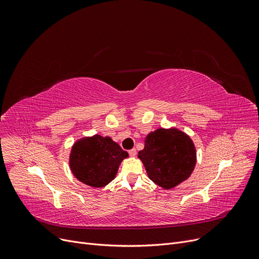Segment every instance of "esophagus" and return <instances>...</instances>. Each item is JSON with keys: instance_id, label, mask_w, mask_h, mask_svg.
<instances>
[{"instance_id": "34e87169", "label": "esophagus", "mask_w": 259, "mask_h": 259, "mask_svg": "<svg viewBox=\"0 0 259 259\" xmlns=\"http://www.w3.org/2000/svg\"><path fill=\"white\" fill-rule=\"evenodd\" d=\"M128 153H130V155H131V156H136V154H137L136 149H132V150H130V151H128Z\"/></svg>"}]
</instances>
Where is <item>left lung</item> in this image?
Listing matches in <instances>:
<instances>
[{
  "label": "left lung",
  "instance_id": "obj_1",
  "mask_svg": "<svg viewBox=\"0 0 259 259\" xmlns=\"http://www.w3.org/2000/svg\"><path fill=\"white\" fill-rule=\"evenodd\" d=\"M148 177L163 189H171L190 177L197 163L191 138L177 128L149 133L145 148L138 152Z\"/></svg>",
  "mask_w": 259,
  "mask_h": 259
}]
</instances>
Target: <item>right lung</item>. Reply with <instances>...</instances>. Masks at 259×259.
<instances>
[{"instance_id": "obj_1", "label": "right lung", "mask_w": 259, "mask_h": 259, "mask_svg": "<svg viewBox=\"0 0 259 259\" xmlns=\"http://www.w3.org/2000/svg\"><path fill=\"white\" fill-rule=\"evenodd\" d=\"M128 153L110 137L94 135L76 140L70 153L69 165L81 183L103 188L114 179L121 162Z\"/></svg>"}]
</instances>
